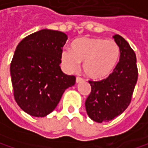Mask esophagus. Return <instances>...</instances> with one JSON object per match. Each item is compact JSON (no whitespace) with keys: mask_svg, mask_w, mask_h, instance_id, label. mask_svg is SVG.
<instances>
[{"mask_svg":"<svg viewBox=\"0 0 148 148\" xmlns=\"http://www.w3.org/2000/svg\"><path fill=\"white\" fill-rule=\"evenodd\" d=\"M81 81H83V79L82 78H80V77H77L76 78V83H79Z\"/></svg>","mask_w":148,"mask_h":148,"instance_id":"obj_1","label":"esophagus"}]
</instances>
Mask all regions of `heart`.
<instances>
[{
    "label": "heart",
    "mask_w": 148,
    "mask_h": 148,
    "mask_svg": "<svg viewBox=\"0 0 148 148\" xmlns=\"http://www.w3.org/2000/svg\"><path fill=\"white\" fill-rule=\"evenodd\" d=\"M120 58V49L114 40L102 38L81 37L74 40L71 51L62 52L63 66L71 72L83 63L84 74L93 80L108 78L114 72Z\"/></svg>",
    "instance_id": "b5f03b06"
}]
</instances>
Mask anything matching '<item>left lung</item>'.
<instances>
[{"mask_svg":"<svg viewBox=\"0 0 148 148\" xmlns=\"http://www.w3.org/2000/svg\"><path fill=\"white\" fill-rule=\"evenodd\" d=\"M114 38L120 49L117 67L106 79L89 80L91 91L86 101V109L88 116L98 123L108 122L127 108L138 78L134 51L119 34Z\"/></svg>","mask_w":148,"mask_h":148,"instance_id":"left-lung-1","label":"left lung"}]
</instances>
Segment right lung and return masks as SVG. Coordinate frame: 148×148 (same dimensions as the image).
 I'll return each instance as SVG.
<instances>
[{"label": "right lung", "instance_id": "right-lung-1", "mask_svg": "<svg viewBox=\"0 0 148 148\" xmlns=\"http://www.w3.org/2000/svg\"><path fill=\"white\" fill-rule=\"evenodd\" d=\"M63 32L41 29L23 39L10 66L15 101L27 114L45 117L58 106L67 88L75 84L74 75L61 70Z\"/></svg>", "mask_w": 148, "mask_h": 148}]
</instances>
